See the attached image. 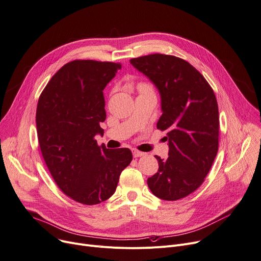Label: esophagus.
I'll list each match as a JSON object with an SVG mask.
<instances>
[{
    "label": "esophagus",
    "instance_id": "obj_1",
    "mask_svg": "<svg viewBox=\"0 0 261 261\" xmlns=\"http://www.w3.org/2000/svg\"><path fill=\"white\" fill-rule=\"evenodd\" d=\"M133 155H134V158H139V156L145 155V152H142V151H139V150L134 149V150H133Z\"/></svg>",
    "mask_w": 261,
    "mask_h": 261
}]
</instances>
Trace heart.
<instances>
[{
	"mask_svg": "<svg viewBox=\"0 0 261 261\" xmlns=\"http://www.w3.org/2000/svg\"><path fill=\"white\" fill-rule=\"evenodd\" d=\"M142 89H148V87L146 85H143L142 84V85L139 86V90H142Z\"/></svg>",
	"mask_w": 261,
	"mask_h": 261,
	"instance_id": "1",
	"label": "heart"
}]
</instances>
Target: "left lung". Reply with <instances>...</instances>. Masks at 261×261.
Returning <instances> with one entry per match:
<instances>
[{
  "label": "left lung",
  "mask_w": 261,
  "mask_h": 261,
  "mask_svg": "<svg viewBox=\"0 0 261 261\" xmlns=\"http://www.w3.org/2000/svg\"><path fill=\"white\" fill-rule=\"evenodd\" d=\"M130 64L145 74L161 95L158 128L167 130L169 156L147 179L154 196L175 201L204 181L219 147V109L212 87L195 67L175 56L153 54Z\"/></svg>",
  "instance_id": "obj_1"
}]
</instances>
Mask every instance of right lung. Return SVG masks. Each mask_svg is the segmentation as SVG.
Returning <instances> with one entry per match:
<instances>
[{"label": "right lung", "instance_id": "obj_1", "mask_svg": "<svg viewBox=\"0 0 261 261\" xmlns=\"http://www.w3.org/2000/svg\"><path fill=\"white\" fill-rule=\"evenodd\" d=\"M120 63L74 60L58 70L40 94L36 126L40 150L57 186L80 203L98 204L117 188L132 160L128 148L98 146L106 120L103 89Z\"/></svg>", "mask_w": 261, "mask_h": 261}]
</instances>
